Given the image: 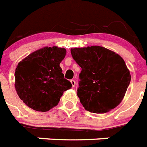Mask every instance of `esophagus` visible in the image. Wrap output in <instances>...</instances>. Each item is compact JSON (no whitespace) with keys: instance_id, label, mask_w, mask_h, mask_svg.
Masks as SVG:
<instances>
[{"instance_id":"34e87169","label":"esophagus","mask_w":147,"mask_h":147,"mask_svg":"<svg viewBox=\"0 0 147 147\" xmlns=\"http://www.w3.org/2000/svg\"><path fill=\"white\" fill-rule=\"evenodd\" d=\"M71 85H72V87L74 88L75 86H76V82H75L74 80H71Z\"/></svg>"}]
</instances>
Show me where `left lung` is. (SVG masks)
<instances>
[{
    "instance_id": "left-lung-1",
    "label": "left lung",
    "mask_w": 147,
    "mask_h": 147,
    "mask_svg": "<svg viewBox=\"0 0 147 147\" xmlns=\"http://www.w3.org/2000/svg\"><path fill=\"white\" fill-rule=\"evenodd\" d=\"M71 53L82 68L77 95L83 107L102 114L118 106L131 81L122 57L100 46L71 48Z\"/></svg>"
}]
</instances>
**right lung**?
<instances>
[{
    "label": "right lung",
    "instance_id": "add662e5",
    "mask_svg": "<svg viewBox=\"0 0 147 147\" xmlns=\"http://www.w3.org/2000/svg\"><path fill=\"white\" fill-rule=\"evenodd\" d=\"M66 55L65 48L45 47L20 61L15 72L17 94L28 107L47 111L57 106L63 92L72 87L64 78L59 64Z\"/></svg>",
    "mask_w": 147,
    "mask_h": 147
}]
</instances>
